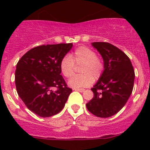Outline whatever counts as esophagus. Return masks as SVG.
I'll use <instances>...</instances> for the list:
<instances>
[{
    "instance_id": "34e87169",
    "label": "esophagus",
    "mask_w": 150,
    "mask_h": 150,
    "mask_svg": "<svg viewBox=\"0 0 150 150\" xmlns=\"http://www.w3.org/2000/svg\"><path fill=\"white\" fill-rule=\"evenodd\" d=\"M75 90H76V91H79V92H83V91H85L84 88H75Z\"/></svg>"
}]
</instances>
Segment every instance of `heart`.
Returning <instances> with one entry per match:
<instances>
[{"instance_id":"1","label":"heart","mask_w":150,"mask_h":150,"mask_svg":"<svg viewBox=\"0 0 150 150\" xmlns=\"http://www.w3.org/2000/svg\"><path fill=\"white\" fill-rule=\"evenodd\" d=\"M75 64L82 65L79 68L80 75L75 76L68 81L69 86L79 88L91 86L94 80H98L102 76L104 63L101 58L97 56L93 50L86 46H79L74 52L73 59L66 55L60 62V70L64 76L70 78L74 75Z\"/></svg>"}]
</instances>
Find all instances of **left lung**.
<instances>
[{
    "label": "left lung",
    "instance_id": "obj_1",
    "mask_svg": "<svg viewBox=\"0 0 150 150\" xmlns=\"http://www.w3.org/2000/svg\"><path fill=\"white\" fill-rule=\"evenodd\" d=\"M91 45L101 55L104 70L91 88L94 97L86 107L95 116L110 117L128 101L133 90L134 71L129 58L116 46L106 42H94Z\"/></svg>",
    "mask_w": 150,
    "mask_h": 150
}]
</instances>
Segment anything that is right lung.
<instances>
[{
    "label": "right lung",
    "instance_id": "obj_1",
    "mask_svg": "<svg viewBox=\"0 0 150 150\" xmlns=\"http://www.w3.org/2000/svg\"><path fill=\"white\" fill-rule=\"evenodd\" d=\"M72 43L48 44L28 51L16 64V91L28 109L50 117L64 108L72 89L61 75L60 62ZM54 87L57 90L53 91Z\"/></svg>",
    "mask_w": 150,
    "mask_h": 150
}]
</instances>
